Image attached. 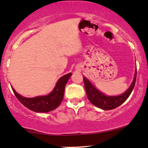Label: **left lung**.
Here are the masks:
<instances>
[{
	"mask_svg": "<svg viewBox=\"0 0 148 148\" xmlns=\"http://www.w3.org/2000/svg\"><path fill=\"white\" fill-rule=\"evenodd\" d=\"M137 70L135 71V77L132 84L128 88L127 90L122 95L119 96H107L102 92H99L95 86L92 85V84L84 77V83L85 89H86V95L92 104L99 108L104 110H110L117 108V107L121 105L123 102L127 100L131 92H132L135 86V82H136Z\"/></svg>",
	"mask_w": 148,
	"mask_h": 148,
	"instance_id": "left-lung-1",
	"label": "left lung"
}]
</instances>
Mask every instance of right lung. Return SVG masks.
<instances>
[{
	"instance_id": "right-lung-1",
	"label": "right lung",
	"mask_w": 148,
	"mask_h": 148,
	"mask_svg": "<svg viewBox=\"0 0 148 148\" xmlns=\"http://www.w3.org/2000/svg\"><path fill=\"white\" fill-rule=\"evenodd\" d=\"M71 76V73H69L61 77L56 82L53 90L46 96L24 97L18 94L13 87L11 88L15 96L23 106L36 112H48L60 105L64 98L65 86Z\"/></svg>"
}]
</instances>
